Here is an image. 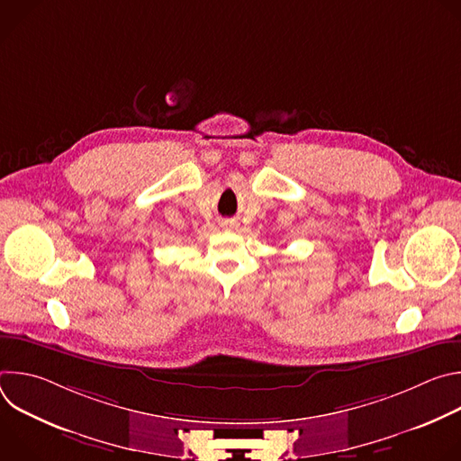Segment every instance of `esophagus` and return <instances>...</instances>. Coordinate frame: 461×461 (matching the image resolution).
<instances>
[{"mask_svg":"<svg viewBox=\"0 0 461 461\" xmlns=\"http://www.w3.org/2000/svg\"><path fill=\"white\" fill-rule=\"evenodd\" d=\"M239 224H237V221H233V219H224V221H221V228L222 230H235Z\"/></svg>","mask_w":461,"mask_h":461,"instance_id":"obj_1","label":"esophagus"}]
</instances>
